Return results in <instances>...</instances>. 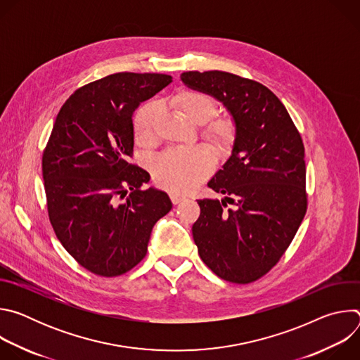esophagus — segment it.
<instances>
[{"label":"esophagus","instance_id":"obj_1","mask_svg":"<svg viewBox=\"0 0 360 360\" xmlns=\"http://www.w3.org/2000/svg\"><path fill=\"white\" fill-rule=\"evenodd\" d=\"M169 196H171V200H172L174 205H178V203H181L182 200L186 199L185 195H181V193H176V192H171Z\"/></svg>","mask_w":360,"mask_h":360}]
</instances>
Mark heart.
<instances>
[{"mask_svg":"<svg viewBox=\"0 0 360 360\" xmlns=\"http://www.w3.org/2000/svg\"><path fill=\"white\" fill-rule=\"evenodd\" d=\"M184 114L196 124L210 121L217 105L211 96L200 92H184L178 98ZM160 112L157 102L143 105L135 118V136L139 142L149 143L155 139V121ZM207 135L221 152H228L236 139V125L231 120H218L205 129ZM215 153L208 146H175L169 148L150 162L155 181L171 191H189L196 184L208 178L215 169Z\"/></svg>","mask_w":360,"mask_h":360,"instance_id":"obj_1","label":"heart"}]
</instances>
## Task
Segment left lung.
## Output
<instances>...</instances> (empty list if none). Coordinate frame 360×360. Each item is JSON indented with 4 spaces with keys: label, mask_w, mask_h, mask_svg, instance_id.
<instances>
[{
    "label": "left lung",
    "mask_w": 360,
    "mask_h": 360,
    "mask_svg": "<svg viewBox=\"0 0 360 360\" xmlns=\"http://www.w3.org/2000/svg\"><path fill=\"white\" fill-rule=\"evenodd\" d=\"M182 82L222 102L236 125L229 160L199 199L192 226L198 253L215 275L250 283L268 274L306 214L304 146L279 98L265 85L224 71H188ZM236 205L226 209V202Z\"/></svg>",
    "instance_id": "1"
}]
</instances>
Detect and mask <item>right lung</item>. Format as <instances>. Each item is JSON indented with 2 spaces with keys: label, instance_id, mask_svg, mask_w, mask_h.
Wrapping results in <instances>:
<instances>
[{
  "label": "right lung",
  "instance_id": "add662e5",
  "mask_svg": "<svg viewBox=\"0 0 360 360\" xmlns=\"http://www.w3.org/2000/svg\"><path fill=\"white\" fill-rule=\"evenodd\" d=\"M172 82L118 72L78 88L60 110L42 153L48 217L67 252L98 276H120L146 255L153 225L172 210L149 174L128 162L134 111Z\"/></svg>",
  "mask_w": 360,
  "mask_h": 360
}]
</instances>
